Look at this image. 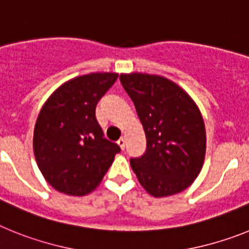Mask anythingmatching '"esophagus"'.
Returning a JSON list of instances; mask_svg holds the SVG:
<instances>
[{
    "label": "esophagus",
    "instance_id": "esophagus-1",
    "mask_svg": "<svg viewBox=\"0 0 249 249\" xmlns=\"http://www.w3.org/2000/svg\"><path fill=\"white\" fill-rule=\"evenodd\" d=\"M118 144H119V146H120V148L124 149L125 148V138H120V139L118 140Z\"/></svg>",
    "mask_w": 249,
    "mask_h": 249
}]
</instances>
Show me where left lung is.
I'll return each mask as SVG.
<instances>
[{
    "instance_id": "left-lung-1",
    "label": "left lung",
    "mask_w": 249,
    "mask_h": 249,
    "mask_svg": "<svg viewBox=\"0 0 249 249\" xmlns=\"http://www.w3.org/2000/svg\"><path fill=\"white\" fill-rule=\"evenodd\" d=\"M146 138V151L130 165L155 198L180 193L203 168L207 137L202 112L184 89L159 75L122 73Z\"/></svg>"
}]
</instances>
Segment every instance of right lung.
I'll return each mask as SVG.
<instances>
[{
  "label": "right lung",
  "mask_w": 249,
  "mask_h": 249,
  "mask_svg": "<svg viewBox=\"0 0 249 249\" xmlns=\"http://www.w3.org/2000/svg\"><path fill=\"white\" fill-rule=\"evenodd\" d=\"M118 79L91 72L69 80L45 101L34 130V153L45 180L68 196L91 193L120 151L103 138L95 109Z\"/></svg>",
  "instance_id": "add662e5"
}]
</instances>
